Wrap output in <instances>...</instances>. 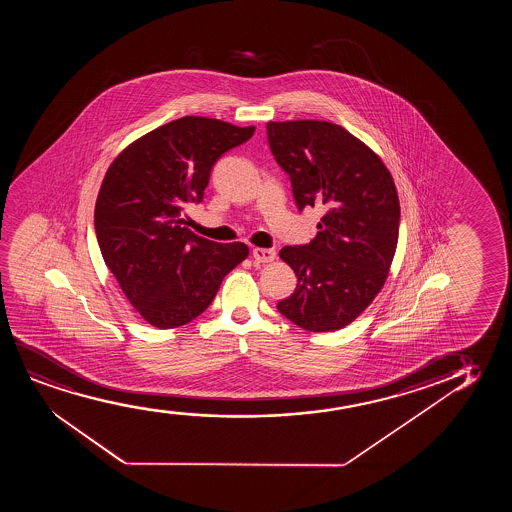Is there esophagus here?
<instances>
[{
	"label": "esophagus",
	"mask_w": 512,
	"mask_h": 512,
	"mask_svg": "<svg viewBox=\"0 0 512 512\" xmlns=\"http://www.w3.org/2000/svg\"><path fill=\"white\" fill-rule=\"evenodd\" d=\"M252 255L257 262H273L276 259L273 248H253Z\"/></svg>",
	"instance_id": "esophagus-1"
}]
</instances>
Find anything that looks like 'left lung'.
<instances>
[{
  "label": "left lung",
  "instance_id": "left-lung-1",
  "mask_svg": "<svg viewBox=\"0 0 512 512\" xmlns=\"http://www.w3.org/2000/svg\"><path fill=\"white\" fill-rule=\"evenodd\" d=\"M266 127L299 211L323 210L308 245L281 248L297 287L276 308L309 332L343 329L371 304L392 266L400 222L392 175L371 148L332 122Z\"/></svg>",
  "mask_w": 512,
  "mask_h": 512
}]
</instances>
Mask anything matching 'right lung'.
Returning a JSON list of instances; mask_svg holds the SVG:
<instances>
[{"label": "right lung", "mask_w": 512, "mask_h": 512, "mask_svg": "<svg viewBox=\"0 0 512 512\" xmlns=\"http://www.w3.org/2000/svg\"><path fill=\"white\" fill-rule=\"evenodd\" d=\"M255 127L182 117L141 136L112 162L99 189L94 227L105 264L150 325L175 329L204 313L248 246L220 245L187 229L215 162Z\"/></svg>", "instance_id": "add662e5"}]
</instances>
